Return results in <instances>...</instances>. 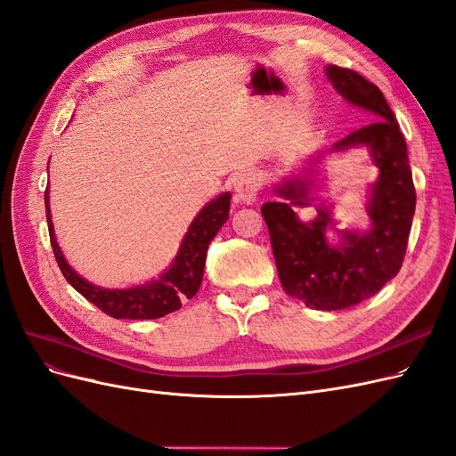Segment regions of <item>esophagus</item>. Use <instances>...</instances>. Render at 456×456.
Masks as SVG:
<instances>
[{"label":"esophagus","instance_id":"obj_1","mask_svg":"<svg viewBox=\"0 0 456 456\" xmlns=\"http://www.w3.org/2000/svg\"><path fill=\"white\" fill-rule=\"evenodd\" d=\"M260 190V178L256 173H243L236 183V200L241 203H253Z\"/></svg>","mask_w":456,"mask_h":456}]
</instances>
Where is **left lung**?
<instances>
[{"instance_id":"1","label":"left lung","mask_w":456,"mask_h":456,"mask_svg":"<svg viewBox=\"0 0 456 456\" xmlns=\"http://www.w3.org/2000/svg\"><path fill=\"white\" fill-rule=\"evenodd\" d=\"M330 84L350 104L377 119L338 141L333 150L367 146L380 175L372 184L367 213L370 228L342 232L330 245L325 232L333 223L322 203L314 220H300L297 207H308L312 181L289 178L275 186L283 201L262 205L272 251L287 295L315 310H342L377 295L403 265L417 194L407 158V144L382 91L348 68L327 66ZM320 159V158H315Z\"/></svg>"}]
</instances>
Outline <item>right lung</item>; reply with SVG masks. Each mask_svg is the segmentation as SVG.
<instances>
[{
    "label": "right lung",
    "mask_w": 456,
    "mask_h": 456,
    "mask_svg": "<svg viewBox=\"0 0 456 456\" xmlns=\"http://www.w3.org/2000/svg\"><path fill=\"white\" fill-rule=\"evenodd\" d=\"M230 198L232 196L226 191V194L218 196L203 207L194 223L190 224L181 251L173 260L171 268L161 273L158 280L133 289H104L81 278L66 262L57 240H54L49 211V190H45V213L53 253L66 281L104 314L116 317V320H158V317L176 312L183 306V300L191 298L200 291L207 249H209V243L216 236V232L226 223Z\"/></svg>",
    "instance_id": "1"
}]
</instances>
